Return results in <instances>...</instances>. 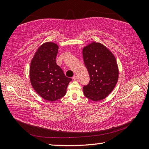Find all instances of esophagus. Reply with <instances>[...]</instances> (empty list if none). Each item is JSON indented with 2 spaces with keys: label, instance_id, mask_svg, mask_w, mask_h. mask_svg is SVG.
<instances>
[{
  "label": "esophagus",
  "instance_id": "esophagus-1",
  "mask_svg": "<svg viewBox=\"0 0 149 149\" xmlns=\"http://www.w3.org/2000/svg\"><path fill=\"white\" fill-rule=\"evenodd\" d=\"M73 79L75 80V81H77L78 79V77L77 75H75V76H74V77H73Z\"/></svg>",
  "mask_w": 149,
  "mask_h": 149
}]
</instances>
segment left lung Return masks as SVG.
Masks as SVG:
<instances>
[{
  "label": "left lung",
  "mask_w": 149,
  "mask_h": 149,
  "mask_svg": "<svg viewBox=\"0 0 149 149\" xmlns=\"http://www.w3.org/2000/svg\"><path fill=\"white\" fill-rule=\"evenodd\" d=\"M83 57L89 74V84L84 87L85 97L93 101L105 99L116 85L118 70L112 52L99 42H93L83 49Z\"/></svg>",
  "instance_id": "1"
}]
</instances>
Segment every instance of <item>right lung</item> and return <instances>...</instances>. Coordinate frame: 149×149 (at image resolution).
<instances>
[{"instance_id": "add662e5", "label": "right lung", "mask_w": 149, "mask_h": 149, "mask_svg": "<svg viewBox=\"0 0 149 149\" xmlns=\"http://www.w3.org/2000/svg\"><path fill=\"white\" fill-rule=\"evenodd\" d=\"M58 46L47 42L35 52L29 68L31 85L38 94L49 101H55L64 97L71 78L67 77L56 64Z\"/></svg>"}]
</instances>
